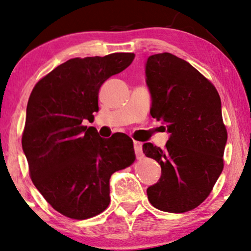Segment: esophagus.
<instances>
[{
  "mask_svg": "<svg viewBox=\"0 0 251 251\" xmlns=\"http://www.w3.org/2000/svg\"><path fill=\"white\" fill-rule=\"evenodd\" d=\"M134 151H135V155L138 158H141L144 156L142 154V144L139 141H134Z\"/></svg>",
  "mask_w": 251,
  "mask_h": 251,
  "instance_id": "1",
  "label": "esophagus"
}]
</instances>
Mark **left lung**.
Listing matches in <instances>:
<instances>
[{
	"instance_id": "obj_1",
	"label": "left lung",
	"mask_w": 251,
	"mask_h": 251,
	"mask_svg": "<svg viewBox=\"0 0 251 251\" xmlns=\"http://www.w3.org/2000/svg\"><path fill=\"white\" fill-rule=\"evenodd\" d=\"M146 76L151 115L170 133L164 149L151 142L142 146L162 170L147 189L148 201L157 210L184 213L210 196L224 169L227 129L220 96L201 73L171 53L149 56Z\"/></svg>"
}]
</instances>
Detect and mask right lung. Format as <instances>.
<instances>
[{"instance_id": "obj_1", "label": "right lung", "mask_w": 251, "mask_h": 251, "mask_svg": "<svg viewBox=\"0 0 251 251\" xmlns=\"http://www.w3.org/2000/svg\"><path fill=\"white\" fill-rule=\"evenodd\" d=\"M133 53L74 58L34 85L26 107L22 146L34 186L65 217L84 220L110 204V177L135 161L125 133L109 139L87 127L98 111V91L134 60Z\"/></svg>"}]
</instances>
